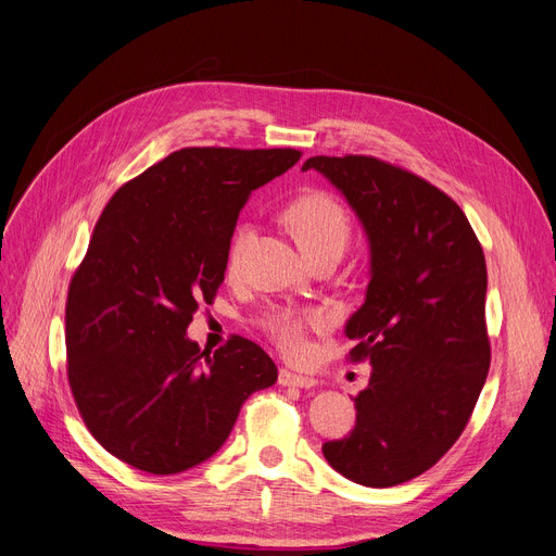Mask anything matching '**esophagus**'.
I'll use <instances>...</instances> for the list:
<instances>
[{
	"label": "esophagus",
	"mask_w": 556,
	"mask_h": 556,
	"mask_svg": "<svg viewBox=\"0 0 556 556\" xmlns=\"http://www.w3.org/2000/svg\"><path fill=\"white\" fill-rule=\"evenodd\" d=\"M278 382L282 387H289V389H312V387H316V382H319V380H314L309 376H299L294 371H287V368H282L280 376H278Z\"/></svg>",
	"instance_id": "1"
}]
</instances>
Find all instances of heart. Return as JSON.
<instances>
[{"label":"heart","instance_id":"obj_1","mask_svg":"<svg viewBox=\"0 0 556 556\" xmlns=\"http://www.w3.org/2000/svg\"><path fill=\"white\" fill-rule=\"evenodd\" d=\"M285 222L292 228L296 242L305 255L316 257L324 251H343L351 237V219L339 201L324 192H314L294 199L285 210ZM253 240V226L240 224L232 235L228 249V269L237 271ZM330 316L324 309H296V307H269L262 314L260 326L276 346L287 355H301L305 351L307 330L328 326Z\"/></svg>","mask_w":556,"mask_h":556}]
</instances>
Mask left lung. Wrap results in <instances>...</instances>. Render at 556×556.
Wrapping results in <instances>:
<instances>
[{
    "label": "left lung",
    "mask_w": 556,
    "mask_h": 556,
    "mask_svg": "<svg viewBox=\"0 0 556 556\" xmlns=\"http://www.w3.org/2000/svg\"><path fill=\"white\" fill-rule=\"evenodd\" d=\"M307 169L343 194L368 240L366 296L343 332L374 371L353 432L324 443V457L355 484H403L451 451L484 387V251L462 207L407 169L371 155H314Z\"/></svg>",
    "instance_id": "left-lung-1"
}]
</instances>
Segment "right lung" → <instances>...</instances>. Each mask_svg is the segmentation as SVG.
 <instances>
[{"mask_svg": "<svg viewBox=\"0 0 556 556\" xmlns=\"http://www.w3.org/2000/svg\"><path fill=\"white\" fill-rule=\"evenodd\" d=\"M296 149L192 147L113 194L65 307L67 378L92 437L144 472L213 457L253 391L278 380L257 343L201 353L194 312L224 282L240 210L299 163Z\"/></svg>", "mask_w": 556, "mask_h": 556, "instance_id": "add662e5", "label": "right lung"}]
</instances>
